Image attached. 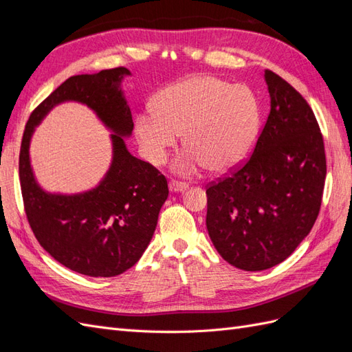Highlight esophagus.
<instances>
[{
  "label": "esophagus",
  "mask_w": 352,
  "mask_h": 352,
  "mask_svg": "<svg viewBox=\"0 0 352 352\" xmlns=\"http://www.w3.org/2000/svg\"><path fill=\"white\" fill-rule=\"evenodd\" d=\"M188 188V184L185 182H177V180H170L168 182V189L172 192H184V190Z\"/></svg>",
  "instance_id": "esophagus-1"
}]
</instances>
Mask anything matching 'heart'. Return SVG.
<instances>
[{"label":"heart","mask_w":352,"mask_h":352,"mask_svg":"<svg viewBox=\"0 0 352 352\" xmlns=\"http://www.w3.org/2000/svg\"><path fill=\"white\" fill-rule=\"evenodd\" d=\"M154 113L136 117L135 132L153 166L166 163L182 135L186 151L173 172L190 175L204 166L226 173L248 155L258 132V105L252 92L212 76H190L158 92Z\"/></svg>","instance_id":"obj_1"}]
</instances>
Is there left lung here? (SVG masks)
I'll return each mask as SVG.
<instances>
[{
    "label": "left lung",
    "mask_w": 352,
    "mask_h": 352,
    "mask_svg": "<svg viewBox=\"0 0 352 352\" xmlns=\"http://www.w3.org/2000/svg\"><path fill=\"white\" fill-rule=\"evenodd\" d=\"M270 113L252 155L207 189V230L217 252L245 272L285 261L310 233L326 177L323 136L302 95L264 73Z\"/></svg>",
    "instance_id": "1"
}]
</instances>
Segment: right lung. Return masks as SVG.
Returning <instances> with one entry per match:
<instances>
[{
	"instance_id": "1",
	"label": "right lung",
	"mask_w": 352,
	"mask_h": 352,
	"mask_svg": "<svg viewBox=\"0 0 352 352\" xmlns=\"http://www.w3.org/2000/svg\"><path fill=\"white\" fill-rule=\"evenodd\" d=\"M126 67L76 74L30 114L19 157L20 188L29 225L41 247L67 269L92 278L117 276L142 257L168 197L166 177L133 157L124 138L133 131L122 80ZM87 104L112 132L113 157L100 184L79 195L47 193L37 184L28 146L34 127L61 102Z\"/></svg>"
}]
</instances>
